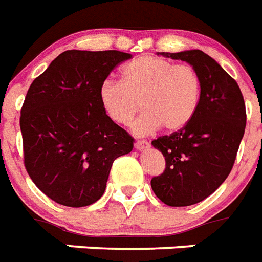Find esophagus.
I'll return each mask as SVG.
<instances>
[{
    "mask_svg": "<svg viewBox=\"0 0 262 262\" xmlns=\"http://www.w3.org/2000/svg\"><path fill=\"white\" fill-rule=\"evenodd\" d=\"M148 146H150V143H148L147 141H137V142H135V148H138V150H144V148H147Z\"/></svg>",
    "mask_w": 262,
    "mask_h": 262,
    "instance_id": "esophagus-1",
    "label": "esophagus"
}]
</instances>
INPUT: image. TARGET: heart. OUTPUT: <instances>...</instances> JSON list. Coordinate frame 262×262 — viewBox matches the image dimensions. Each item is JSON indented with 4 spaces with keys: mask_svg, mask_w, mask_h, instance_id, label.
Returning <instances> with one entry per match:
<instances>
[{
    "mask_svg": "<svg viewBox=\"0 0 262 262\" xmlns=\"http://www.w3.org/2000/svg\"><path fill=\"white\" fill-rule=\"evenodd\" d=\"M123 79H106L98 97L102 111L119 125L134 124V133L147 135L158 127L166 131L184 128L198 111L202 81L189 63H179L154 55H142L123 68Z\"/></svg>",
    "mask_w": 262,
    "mask_h": 262,
    "instance_id": "b5f03b06",
    "label": "heart"
}]
</instances>
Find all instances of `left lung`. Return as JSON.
<instances>
[{
    "label": "left lung",
    "mask_w": 262,
    "mask_h": 262,
    "mask_svg": "<svg viewBox=\"0 0 262 262\" xmlns=\"http://www.w3.org/2000/svg\"><path fill=\"white\" fill-rule=\"evenodd\" d=\"M192 64L202 81L198 111L184 128L154 139L165 170L151 179L161 202L187 207L214 193L233 169L246 127V108L237 81L200 50L161 52Z\"/></svg>",
    "instance_id": "left-lung-1"
}]
</instances>
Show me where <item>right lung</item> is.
I'll use <instances>...</instances> for the list:
<instances>
[{
	"instance_id": "1",
	"label": "right lung",
	"mask_w": 262,
	"mask_h": 262,
	"mask_svg": "<svg viewBox=\"0 0 262 262\" xmlns=\"http://www.w3.org/2000/svg\"><path fill=\"white\" fill-rule=\"evenodd\" d=\"M125 52L69 50L31 83L20 115L24 166L58 204L91 206L101 198L114 161L134 138L102 111L98 91Z\"/></svg>"
}]
</instances>
